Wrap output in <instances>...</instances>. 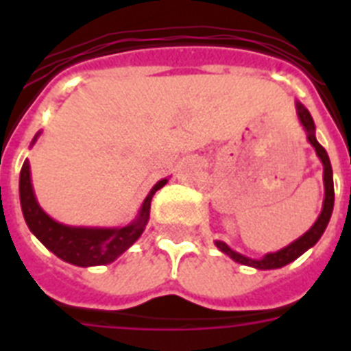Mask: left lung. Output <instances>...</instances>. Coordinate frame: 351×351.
<instances>
[{"label": "left lung", "mask_w": 351, "mask_h": 351, "mask_svg": "<svg viewBox=\"0 0 351 351\" xmlns=\"http://www.w3.org/2000/svg\"><path fill=\"white\" fill-rule=\"evenodd\" d=\"M297 114L300 118V123L304 125L306 132H308V142L315 147L317 154H319V158H321L322 165H324V206H322V211L319 215V219L317 222L310 228V231H306L299 240H295L288 247H284V250L277 251V253H267L264 258L261 261H253V258H247V256L240 255L237 251L230 250L228 244L224 242H220L217 240V247L220 251H224L226 255H230L233 261L240 262V264H244V266H253L256 269H275V267H282L286 264H289L295 258H299L306 250H310L311 245L317 244V240L321 239V234L324 233L326 230L328 222H330V217H332L333 211V200H335V191H333V176H332V164H330V158H328V153L324 151L321 143L315 140V125H313V118L308 112L302 104H297Z\"/></svg>", "instance_id": "obj_1"}]
</instances>
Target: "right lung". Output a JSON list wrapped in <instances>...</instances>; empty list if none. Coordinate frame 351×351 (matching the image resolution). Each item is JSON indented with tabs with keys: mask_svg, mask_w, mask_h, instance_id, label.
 Instances as JSON below:
<instances>
[{
	"mask_svg": "<svg viewBox=\"0 0 351 351\" xmlns=\"http://www.w3.org/2000/svg\"><path fill=\"white\" fill-rule=\"evenodd\" d=\"M167 180H160L151 189L147 198L143 200L138 219L132 224L118 230H89V228H69L58 224L51 217L43 213L38 206L30 184V167L25 160L21 173H19V200L23 211L25 222L29 230L41 240V244L49 247L62 261L76 264V266H100L109 264L123 251L138 240L143 233V228L149 220L151 198L160 187L165 186Z\"/></svg>",
	"mask_w": 351,
	"mask_h": 351,
	"instance_id": "right-lung-1",
	"label": "right lung"
}]
</instances>
